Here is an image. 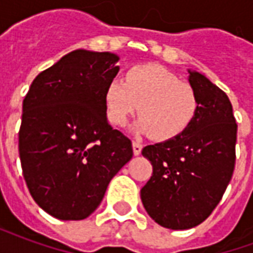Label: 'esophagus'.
<instances>
[{
    "label": "esophagus",
    "mask_w": 253,
    "mask_h": 253,
    "mask_svg": "<svg viewBox=\"0 0 253 253\" xmlns=\"http://www.w3.org/2000/svg\"><path fill=\"white\" fill-rule=\"evenodd\" d=\"M132 152L135 156H139L141 152H142V145L139 142H132Z\"/></svg>",
    "instance_id": "obj_1"
}]
</instances>
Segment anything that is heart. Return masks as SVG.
Wrapping results in <instances>:
<instances>
[{"instance_id":"heart-1","label":"heart","mask_w":253,"mask_h":253,"mask_svg":"<svg viewBox=\"0 0 253 253\" xmlns=\"http://www.w3.org/2000/svg\"><path fill=\"white\" fill-rule=\"evenodd\" d=\"M105 114L115 126H123L135 114L134 130L150 134L156 141L180 137L192 125L199 100L195 89L160 65H138L126 74L112 77L104 90ZM140 107H137V104Z\"/></svg>"}]
</instances>
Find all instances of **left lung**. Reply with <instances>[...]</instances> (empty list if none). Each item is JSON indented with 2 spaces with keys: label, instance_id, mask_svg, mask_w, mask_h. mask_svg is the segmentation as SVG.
I'll list each match as a JSON object with an SVG mask.
<instances>
[{
  "label": "left lung",
  "instance_id": "obj_1",
  "mask_svg": "<svg viewBox=\"0 0 253 253\" xmlns=\"http://www.w3.org/2000/svg\"><path fill=\"white\" fill-rule=\"evenodd\" d=\"M188 81L198 114L180 137L148 145L153 175L141 190L143 207L164 228L184 230L206 219L221 201L236 163L237 123L226 93L198 72Z\"/></svg>",
  "mask_w": 253,
  "mask_h": 253
}]
</instances>
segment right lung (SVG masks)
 <instances>
[{"label": "right lung", "instance_id": "1", "mask_svg": "<svg viewBox=\"0 0 253 253\" xmlns=\"http://www.w3.org/2000/svg\"><path fill=\"white\" fill-rule=\"evenodd\" d=\"M118 61L112 52L74 50L38 74L23 101V175L34 201L58 219L89 217L132 157L131 141L105 114L104 90Z\"/></svg>", "mask_w": 253, "mask_h": 253}]
</instances>
